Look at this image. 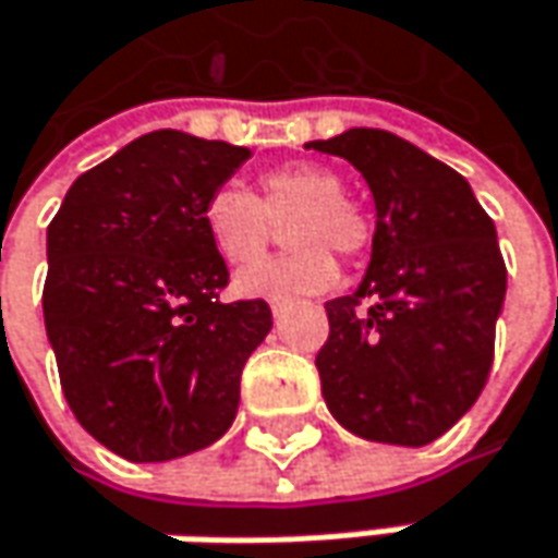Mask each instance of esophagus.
Here are the masks:
<instances>
[{"label": "esophagus", "mask_w": 558, "mask_h": 558, "mask_svg": "<svg viewBox=\"0 0 558 558\" xmlns=\"http://www.w3.org/2000/svg\"><path fill=\"white\" fill-rule=\"evenodd\" d=\"M289 305H292L289 299H269V312L276 314V317H279V314L289 312Z\"/></svg>", "instance_id": "1"}]
</instances>
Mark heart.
<instances>
[{
  "mask_svg": "<svg viewBox=\"0 0 558 558\" xmlns=\"http://www.w3.org/2000/svg\"><path fill=\"white\" fill-rule=\"evenodd\" d=\"M263 198L238 182L218 185L205 202V231L225 263L246 266L279 241V228L292 218L286 241L295 246L279 259L241 269L234 292L244 299L314 295L337 282V259L369 244L366 215L343 195V182L314 163L279 167L259 179Z\"/></svg>",
  "mask_w": 558,
  "mask_h": 558,
  "instance_id": "heart-1",
  "label": "heart"
}]
</instances>
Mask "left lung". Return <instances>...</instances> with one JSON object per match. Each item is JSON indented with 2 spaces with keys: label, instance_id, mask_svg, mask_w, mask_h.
Returning a JSON list of instances; mask_svg holds the SVG:
<instances>
[{
  "label": "left lung",
  "instance_id": "obj_1",
  "mask_svg": "<svg viewBox=\"0 0 558 558\" xmlns=\"http://www.w3.org/2000/svg\"><path fill=\"white\" fill-rule=\"evenodd\" d=\"M356 167L376 202L369 269L327 302L317 353L330 414L356 437L427 447L485 388L508 269L495 221L453 167L379 128L305 144ZM373 298L369 313H356Z\"/></svg>",
  "mask_w": 558,
  "mask_h": 558
}]
</instances>
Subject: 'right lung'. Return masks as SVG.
Wrapping results in <instances>:
<instances>
[{"mask_svg": "<svg viewBox=\"0 0 558 558\" xmlns=\"http://www.w3.org/2000/svg\"><path fill=\"white\" fill-rule=\"evenodd\" d=\"M246 147L150 131L83 173L47 228L44 327L76 421L111 453L167 462L211 447L272 327L263 299L218 302L228 263L205 202Z\"/></svg>", "mask_w": 558, "mask_h": 558, "instance_id": "1", "label": "right lung"}]
</instances>
